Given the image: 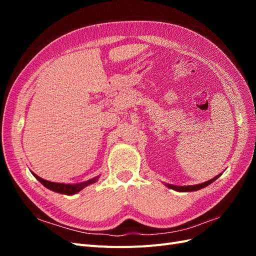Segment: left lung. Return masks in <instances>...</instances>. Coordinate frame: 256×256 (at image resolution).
<instances>
[{
    "mask_svg": "<svg viewBox=\"0 0 256 256\" xmlns=\"http://www.w3.org/2000/svg\"><path fill=\"white\" fill-rule=\"evenodd\" d=\"M221 176V174H219V175H216V177H214L212 180H208V182H203V184H194V186H184V187H182V186H173V184H166L168 188H171V189H174V190H176V191H180V192H188V191H196V190H200V189H203V188H205L206 186H208V184H210L212 182H214L216 178H219Z\"/></svg>",
    "mask_w": 256,
    "mask_h": 256,
    "instance_id": "obj_1",
    "label": "left lung"
}]
</instances>
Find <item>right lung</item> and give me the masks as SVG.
Wrapping results in <instances>:
<instances>
[{
    "mask_svg": "<svg viewBox=\"0 0 256 256\" xmlns=\"http://www.w3.org/2000/svg\"><path fill=\"white\" fill-rule=\"evenodd\" d=\"M40 182H42L46 188H48L52 191H56L58 193H62V194H67V196H72V194H76V192L81 191L84 187H86V186L90 184H94L97 180L98 177L92 178V180H90L88 182H84L81 184H58V182H48L46 180H42V177L37 176L36 174L32 173Z\"/></svg>",
    "mask_w": 256,
    "mask_h": 256,
    "instance_id": "1",
    "label": "right lung"
}]
</instances>
